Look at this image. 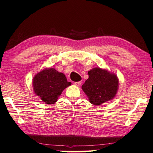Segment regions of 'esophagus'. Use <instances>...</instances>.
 I'll return each mask as SVG.
<instances>
[{"label":"esophagus","instance_id":"obj_1","mask_svg":"<svg viewBox=\"0 0 153 153\" xmlns=\"http://www.w3.org/2000/svg\"><path fill=\"white\" fill-rule=\"evenodd\" d=\"M82 84V82H74V84L76 86H79L80 84Z\"/></svg>","mask_w":153,"mask_h":153}]
</instances>
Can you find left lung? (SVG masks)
Here are the masks:
<instances>
[{"instance_id": "1", "label": "left lung", "mask_w": 153, "mask_h": 153, "mask_svg": "<svg viewBox=\"0 0 153 153\" xmlns=\"http://www.w3.org/2000/svg\"><path fill=\"white\" fill-rule=\"evenodd\" d=\"M88 78L82 86L89 102L94 105H101L115 97L119 81L112 72L94 67L88 72Z\"/></svg>"}]
</instances>
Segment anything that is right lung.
I'll return each mask as SVG.
<instances>
[{"mask_svg": "<svg viewBox=\"0 0 153 153\" xmlns=\"http://www.w3.org/2000/svg\"><path fill=\"white\" fill-rule=\"evenodd\" d=\"M71 84L62 73L45 68L34 76L33 88L36 95L47 104H54L64 90Z\"/></svg>", "mask_w": 153, "mask_h": 153, "instance_id": "obj_1", "label": "right lung"}]
</instances>
